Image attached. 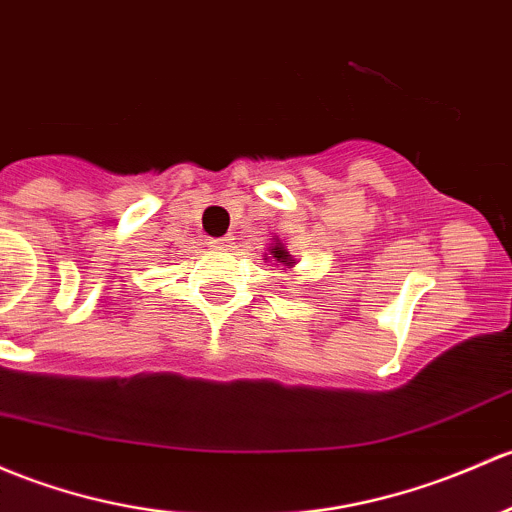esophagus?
I'll return each instance as SVG.
<instances>
[{
    "label": "esophagus",
    "mask_w": 512,
    "mask_h": 512,
    "mask_svg": "<svg viewBox=\"0 0 512 512\" xmlns=\"http://www.w3.org/2000/svg\"><path fill=\"white\" fill-rule=\"evenodd\" d=\"M208 245L215 247V250H228V247L233 245V240H230V238H218V240L208 242Z\"/></svg>",
    "instance_id": "1"
}]
</instances>
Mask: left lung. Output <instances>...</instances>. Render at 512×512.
<instances>
[{
	"label": "left lung",
	"mask_w": 512,
	"mask_h": 512,
	"mask_svg": "<svg viewBox=\"0 0 512 512\" xmlns=\"http://www.w3.org/2000/svg\"><path fill=\"white\" fill-rule=\"evenodd\" d=\"M272 257H277V260H279V262H284V265H289V267H292V265H294L292 255H289V252H287V250H284V247H282V245H279V242H277V245H274V247H272Z\"/></svg>",
	"instance_id": "1"
}]
</instances>
